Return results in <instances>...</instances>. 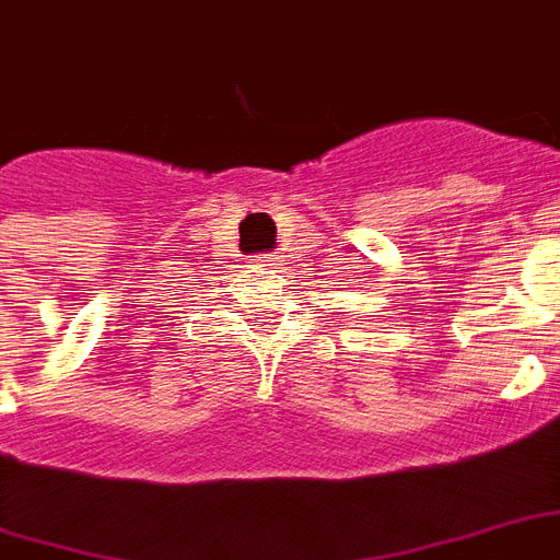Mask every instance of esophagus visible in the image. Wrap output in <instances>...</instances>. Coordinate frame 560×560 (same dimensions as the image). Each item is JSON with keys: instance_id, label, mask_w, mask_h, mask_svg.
<instances>
[{"instance_id": "esophagus-1", "label": "esophagus", "mask_w": 560, "mask_h": 560, "mask_svg": "<svg viewBox=\"0 0 560 560\" xmlns=\"http://www.w3.org/2000/svg\"><path fill=\"white\" fill-rule=\"evenodd\" d=\"M253 261L258 264V267H270V255H253Z\"/></svg>"}]
</instances>
